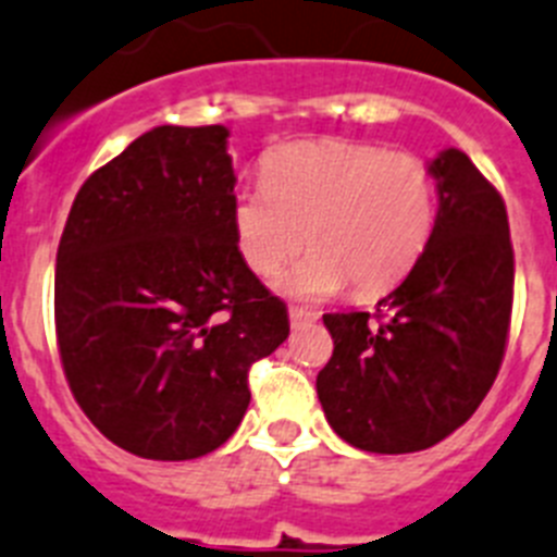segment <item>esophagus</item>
Wrapping results in <instances>:
<instances>
[{"label":"esophagus","instance_id":"obj_1","mask_svg":"<svg viewBox=\"0 0 557 557\" xmlns=\"http://www.w3.org/2000/svg\"><path fill=\"white\" fill-rule=\"evenodd\" d=\"M318 321V312L312 310H304V307H289V324L301 330V326H310Z\"/></svg>","mask_w":557,"mask_h":557}]
</instances>
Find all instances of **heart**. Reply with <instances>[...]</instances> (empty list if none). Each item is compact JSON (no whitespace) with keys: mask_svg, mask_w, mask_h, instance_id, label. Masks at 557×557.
I'll return each instance as SVG.
<instances>
[{"mask_svg":"<svg viewBox=\"0 0 557 557\" xmlns=\"http://www.w3.org/2000/svg\"><path fill=\"white\" fill-rule=\"evenodd\" d=\"M264 188L233 199V233L245 264L273 275L293 298H326L351 284L372 296L414 268L436 225V177L411 151L355 140H298L270 151Z\"/></svg>","mask_w":557,"mask_h":557,"instance_id":"1","label":"heart"}]
</instances>
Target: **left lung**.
Listing matches in <instances>:
<instances>
[{"label":"left lung","instance_id":"obj_1","mask_svg":"<svg viewBox=\"0 0 557 557\" xmlns=\"http://www.w3.org/2000/svg\"><path fill=\"white\" fill-rule=\"evenodd\" d=\"M431 242L369 312H330L335 349L318 372L332 431L369 454H414L473 417L505 358L512 245L502 194L459 149L431 160Z\"/></svg>","mask_w":557,"mask_h":557}]
</instances>
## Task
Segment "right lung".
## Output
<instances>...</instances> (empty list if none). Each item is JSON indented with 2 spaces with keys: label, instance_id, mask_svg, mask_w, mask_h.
Here are the masks:
<instances>
[{
  "label": "right lung",
  "instance_id": "add662e5",
  "mask_svg": "<svg viewBox=\"0 0 557 557\" xmlns=\"http://www.w3.org/2000/svg\"><path fill=\"white\" fill-rule=\"evenodd\" d=\"M225 126H157L81 185L55 256V335L81 411L117 448L216 450L247 372L289 335L287 307L233 233Z\"/></svg>",
  "mask_w": 557,
  "mask_h": 557
}]
</instances>
